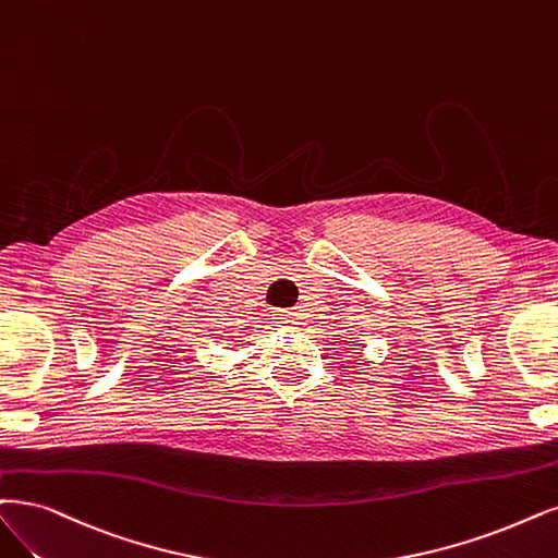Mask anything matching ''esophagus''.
Masks as SVG:
<instances>
[{"mask_svg": "<svg viewBox=\"0 0 558 558\" xmlns=\"http://www.w3.org/2000/svg\"><path fill=\"white\" fill-rule=\"evenodd\" d=\"M284 313H287V315H282V317H284V322H287V324H294V322H296L294 311H284Z\"/></svg>", "mask_w": 558, "mask_h": 558, "instance_id": "obj_1", "label": "esophagus"}]
</instances>
